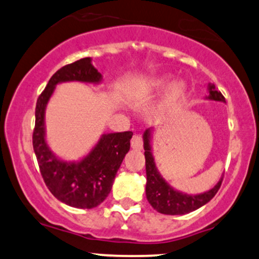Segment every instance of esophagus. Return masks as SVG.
Listing matches in <instances>:
<instances>
[{"mask_svg":"<svg viewBox=\"0 0 259 259\" xmlns=\"http://www.w3.org/2000/svg\"><path fill=\"white\" fill-rule=\"evenodd\" d=\"M130 144H132V147L134 150L136 151L142 150V146H144V141H142V138L140 135H134Z\"/></svg>","mask_w":259,"mask_h":259,"instance_id":"34e87169","label":"esophagus"}]
</instances>
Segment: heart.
I'll list each match as a JSON object with an SVG mask.
<instances>
[{
    "label": "heart",
    "mask_w": 259,
    "mask_h": 259,
    "mask_svg": "<svg viewBox=\"0 0 259 259\" xmlns=\"http://www.w3.org/2000/svg\"><path fill=\"white\" fill-rule=\"evenodd\" d=\"M168 82V76H160V78L156 79L152 84L150 85L148 90H160L165 86ZM184 91H185V84L181 80H174L167 89V97L168 100H175L179 99L180 96H183Z\"/></svg>",
    "instance_id": "b5f03b06"
}]
</instances>
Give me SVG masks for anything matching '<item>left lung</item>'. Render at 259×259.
<instances>
[{"label": "left lung", "mask_w": 259, "mask_h": 259, "mask_svg": "<svg viewBox=\"0 0 259 259\" xmlns=\"http://www.w3.org/2000/svg\"><path fill=\"white\" fill-rule=\"evenodd\" d=\"M208 92H209V95L206 97L207 100L225 102L224 96L222 95V92L215 90L214 84L208 85ZM151 138H152V129H147L144 133V148L147 177L146 197L151 206L157 212L169 215H183L198 209V208L204 206L214 197L222 185L223 177L212 189L197 195H189L185 194V192L178 191L174 187L169 185L156 167L152 153V145H151Z\"/></svg>", "instance_id": "8db88e82"}]
</instances>
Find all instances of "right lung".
<instances>
[{"mask_svg":"<svg viewBox=\"0 0 259 259\" xmlns=\"http://www.w3.org/2000/svg\"><path fill=\"white\" fill-rule=\"evenodd\" d=\"M69 81L97 85L102 81V74L92 65L90 57L64 65L53 74L36 102L32 147L52 195L70 207L90 209L102 203L111 192L118 169L130 150L133 133L103 134L80 160H64L56 156L46 141L45 112L56 86Z\"/></svg>","mask_w":259,"mask_h":259,"instance_id":"right-lung-1","label":"right lung"}]
</instances>
